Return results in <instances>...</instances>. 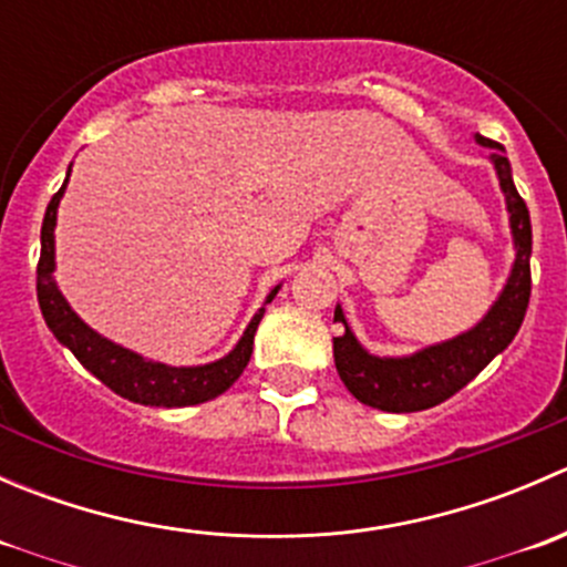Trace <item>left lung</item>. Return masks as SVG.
<instances>
[{
  "mask_svg": "<svg viewBox=\"0 0 567 567\" xmlns=\"http://www.w3.org/2000/svg\"><path fill=\"white\" fill-rule=\"evenodd\" d=\"M477 142L485 147H494L496 175L499 186L505 192L507 210H511L513 238H516V262L513 274L507 279L505 290L491 307V312L474 326L466 334L455 340L431 346L425 351L414 353L405 359H379L370 357L357 337L348 329L346 316L337 307L334 320L342 326V334L334 337V364L340 373L342 384L364 405H373L381 411H394V414H409V411L433 409L453 398L463 390L491 359L499 351H505L513 342L516 331L522 329V320L527 316L532 274H529V255H532V225L529 210L522 194L516 192V183L511 175V162L505 158V147L494 140H485L477 134Z\"/></svg>",
  "mask_w": 567,
  "mask_h": 567,
  "instance_id": "obj_1",
  "label": "left lung"
}]
</instances>
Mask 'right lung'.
Listing matches in <instances>:
<instances>
[{
  "instance_id": "add662e5",
  "label": "right lung",
  "mask_w": 567,
  "mask_h": 567,
  "mask_svg": "<svg viewBox=\"0 0 567 567\" xmlns=\"http://www.w3.org/2000/svg\"><path fill=\"white\" fill-rule=\"evenodd\" d=\"M71 173V169H68ZM68 186V177L62 183L60 192L51 197L49 208H45L43 227H40V260H38V301L40 312H43L45 326L54 331L56 340L73 351V357L90 370L99 381H104L112 392L120 398H128L142 405H197L205 400L216 398L225 390H230L244 373L251 357V342H255L257 323H260L262 310L251 318V323L244 331L241 342L227 353L225 359L214 364H203V368H167V364L147 362L140 353L125 351V348L114 346L95 334L76 312L68 307L62 293L56 290L54 277V225H56V205H60L62 192ZM277 296L271 290L268 301Z\"/></svg>"
}]
</instances>
